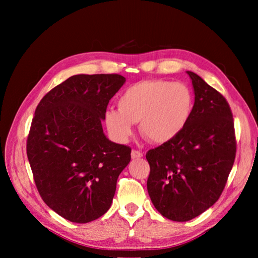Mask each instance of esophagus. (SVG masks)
Segmentation results:
<instances>
[{
	"label": "esophagus",
	"instance_id": "34e87169",
	"mask_svg": "<svg viewBox=\"0 0 258 258\" xmlns=\"http://www.w3.org/2000/svg\"><path fill=\"white\" fill-rule=\"evenodd\" d=\"M131 156H132L133 159H138V158H141V157L143 156V154H142L141 151L132 150V152H131Z\"/></svg>",
	"mask_w": 258,
	"mask_h": 258
}]
</instances>
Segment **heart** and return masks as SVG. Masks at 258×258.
Wrapping results in <instances>:
<instances>
[{
  "label": "heart",
  "instance_id": "heart-1",
  "mask_svg": "<svg viewBox=\"0 0 258 258\" xmlns=\"http://www.w3.org/2000/svg\"><path fill=\"white\" fill-rule=\"evenodd\" d=\"M194 93L181 82L145 80L127 87L118 98V109L104 115L111 137L126 142L140 123L143 137L154 143L172 141L180 134L194 111Z\"/></svg>",
  "mask_w": 258,
  "mask_h": 258
}]
</instances>
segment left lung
<instances>
[{
  "instance_id": "1",
  "label": "left lung",
  "mask_w": 258,
  "mask_h": 258,
  "mask_svg": "<svg viewBox=\"0 0 258 258\" xmlns=\"http://www.w3.org/2000/svg\"><path fill=\"white\" fill-rule=\"evenodd\" d=\"M186 73L195 91L189 123L175 139L146 155L151 202L161 215L176 222L190 221L217 202L237 149L228 101L197 74Z\"/></svg>"
}]
</instances>
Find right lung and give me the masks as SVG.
Wrapping results in <instances>:
<instances>
[{
    "instance_id": "1",
    "label": "right lung",
    "mask_w": 258,
    "mask_h": 258,
    "mask_svg": "<svg viewBox=\"0 0 258 258\" xmlns=\"http://www.w3.org/2000/svg\"><path fill=\"white\" fill-rule=\"evenodd\" d=\"M125 82L117 74L72 76L35 110L27 139L35 184L43 202L74 223H89L110 208L131 160V148L110 141L101 124Z\"/></svg>"
}]
</instances>
